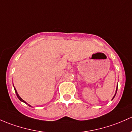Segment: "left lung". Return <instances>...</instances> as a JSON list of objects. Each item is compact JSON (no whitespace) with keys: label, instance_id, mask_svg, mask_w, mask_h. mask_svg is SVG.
Returning <instances> with one entry per match:
<instances>
[{"label":"left lung","instance_id":"8db88e82","mask_svg":"<svg viewBox=\"0 0 132 132\" xmlns=\"http://www.w3.org/2000/svg\"><path fill=\"white\" fill-rule=\"evenodd\" d=\"M117 90H118V85H117V88H116V93H115V94H114V97H113V98L112 99H113L114 98V97H115V95H116V92H117Z\"/></svg>","mask_w":132,"mask_h":132}]
</instances>
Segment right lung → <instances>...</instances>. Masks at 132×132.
Here are the masks:
<instances>
[{"instance_id": "add662e5", "label": "right lung", "mask_w": 132, "mask_h": 132, "mask_svg": "<svg viewBox=\"0 0 132 132\" xmlns=\"http://www.w3.org/2000/svg\"><path fill=\"white\" fill-rule=\"evenodd\" d=\"M14 90H15V92H16V95H17L18 98V99H19V100H20V101H21V102H24V103H26V104H28V106H30V107H31V106H30V104H28V103H26V102H25V101H24V100H23V99H21V97H20V96H19V94H18L17 91H16V88H14Z\"/></svg>"}]
</instances>
